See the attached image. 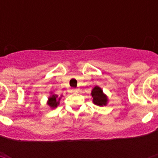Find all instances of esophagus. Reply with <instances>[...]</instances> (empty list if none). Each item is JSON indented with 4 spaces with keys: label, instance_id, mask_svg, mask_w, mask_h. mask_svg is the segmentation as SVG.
Returning <instances> with one entry per match:
<instances>
[{
    "label": "esophagus",
    "instance_id": "esophagus-1",
    "mask_svg": "<svg viewBox=\"0 0 158 158\" xmlns=\"http://www.w3.org/2000/svg\"><path fill=\"white\" fill-rule=\"evenodd\" d=\"M72 92H73V93H74V94H76V93H78V92H79V89H72Z\"/></svg>",
    "mask_w": 158,
    "mask_h": 158
}]
</instances>
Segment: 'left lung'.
<instances>
[{
    "mask_svg": "<svg viewBox=\"0 0 158 158\" xmlns=\"http://www.w3.org/2000/svg\"><path fill=\"white\" fill-rule=\"evenodd\" d=\"M92 101L96 106H103L108 103V98L99 86H95L92 90Z\"/></svg>",
    "mask_w": 158,
    "mask_h": 158,
    "instance_id": "left-lung-1",
    "label": "left lung"
}]
</instances>
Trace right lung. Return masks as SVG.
Listing matches in <instances>:
<instances>
[{"label": "right lung", "mask_w": 158, "mask_h": 158, "mask_svg": "<svg viewBox=\"0 0 158 158\" xmlns=\"http://www.w3.org/2000/svg\"><path fill=\"white\" fill-rule=\"evenodd\" d=\"M61 98L62 96L58 97L56 94H53L52 93V95L48 98L47 104H48V106H49L51 109L56 108L57 106H58V105L60 104V98Z\"/></svg>", "instance_id": "add662e5"}]
</instances>
